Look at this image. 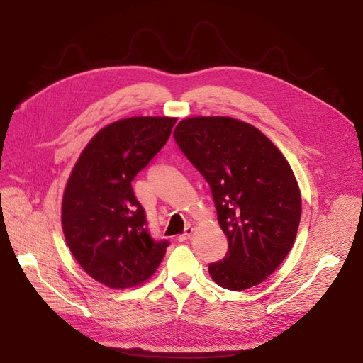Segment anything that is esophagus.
I'll list each match as a JSON object with an SVG mask.
<instances>
[{
  "label": "esophagus",
  "instance_id": "obj_1",
  "mask_svg": "<svg viewBox=\"0 0 363 363\" xmlns=\"http://www.w3.org/2000/svg\"><path fill=\"white\" fill-rule=\"evenodd\" d=\"M193 231H194V230H193L191 226H186L185 230H184V233H182V234L178 237V240H179V241H186L189 237H191Z\"/></svg>",
  "mask_w": 363,
  "mask_h": 363
}]
</instances>
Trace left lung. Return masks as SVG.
Wrapping results in <instances>:
<instances>
[{"instance_id":"1","label":"left lung","mask_w":363,"mask_h":363,"mask_svg":"<svg viewBox=\"0 0 363 363\" xmlns=\"http://www.w3.org/2000/svg\"><path fill=\"white\" fill-rule=\"evenodd\" d=\"M174 138L211 185L228 238L220 262L208 264L216 284L242 291L259 285L294 244L301 199L281 151L255 126L233 118H189Z\"/></svg>"}]
</instances>
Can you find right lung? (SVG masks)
Instances as JSON below:
<instances>
[{
	"mask_svg": "<svg viewBox=\"0 0 363 363\" xmlns=\"http://www.w3.org/2000/svg\"><path fill=\"white\" fill-rule=\"evenodd\" d=\"M177 119L129 118L103 128L67 181L62 222L66 242L84 271L110 289L148 279L169 247L150 235L132 181L163 148Z\"/></svg>",
	"mask_w": 363,
	"mask_h": 363,
	"instance_id": "1",
	"label": "right lung"
}]
</instances>
